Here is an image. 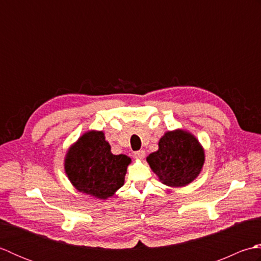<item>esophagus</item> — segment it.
<instances>
[{
	"instance_id": "1",
	"label": "esophagus",
	"mask_w": 261,
	"mask_h": 261,
	"mask_svg": "<svg viewBox=\"0 0 261 261\" xmlns=\"http://www.w3.org/2000/svg\"><path fill=\"white\" fill-rule=\"evenodd\" d=\"M134 156H135V158H136V159H139V160H141V159L145 158V156H146V152H145V150L136 151Z\"/></svg>"
}]
</instances>
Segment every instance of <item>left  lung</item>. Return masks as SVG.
Listing matches in <instances>:
<instances>
[{
	"mask_svg": "<svg viewBox=\"0 0 261 261\" xmlns=\"http://www.w3.org/2000/svg\"><path fill=\"white\" fill-rule=\"evenodd\" d=\"M205 162V152L196 137L182 129L167 131L160 138L158 150L147 163L163 184L184 187L196 179Z\"/></svg>",
	"mask_w": 261,
	"mask_h": 261,
	"instance_id": "obj_1",
	"label": "left lung"
}]
</instances>
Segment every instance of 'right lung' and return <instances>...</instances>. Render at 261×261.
I'll return each instance as SVG.
<instances>
[{
    "label": "right lung",
    "mask_w": 261,
    "mask_h": 261,
    "mask_svg": "<svg viewBox=\"0 0 261 261\" xmlns=\"http://www.w3.org/2000/svg\"><path fill=\"white\" fill-rule=\"evenodd\" d=\"M131 158L113 154L103 131L90 130L69 147L65 171L77 191L98 199H107L123 186Z\"/></svg>",
    "instance_id": "right-lung-1"
}]
</instances>
